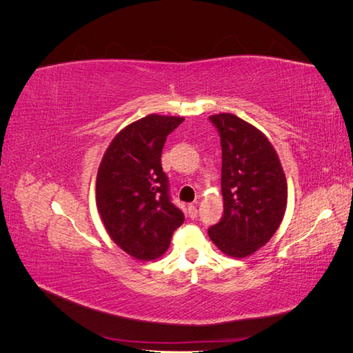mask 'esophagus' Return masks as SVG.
<instances>
[{
  "mask_svg": "<svg viewBox=\"0 0 353 353\" xmlns=\"http://www.w3.org/2000/svg\"><path fill=\"white\" fill-rule=\"evenodd\" d=\"M197 203H193V205L188 206V215L190 218H196L197 216Z\"/></svg>",
  "mask_w": 353,
  "mask_h": 353,
  "instance_id": "1",
  "label": "esophagus"
}]
</instances>
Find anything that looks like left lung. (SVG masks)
I'll return each mask as SVG.
<instances>
[{
  "label": "left lung",
  "mask_w": 353,
  "mask_h": 353,
  "mask_svg": "<svg viewBox=\"0 0 353 353\" xmlns=\"http://www.w3.org/2000/svg\"><path fill=\"white\" fill-rule=\"evenodd\" d=\"M209 121L221 138L223 216L208 232L221 252L245 258L280 227L287 206L285 175L268 138L254 126L231 113Z\"/></svg>",
  "instance_id": "obj_1"
}]
</instances>
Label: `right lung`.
Listing matches in <instances>:
<instances>
[{
	"label": "right lung",
	"instance_id": "obj_1",
	"mask_svg": "<svg viewBox=\"0 0 353 353\" xmlns=\"http://www.w3.org/2000/svg\"><path fill=\"white\" fill-rule=\"evenodd\" d=\"M184 117L148 114L114 137L97 174V208L112 240L140 261L162 256L184 213L172 203L160 157Z\"/></svg>",
	"mask_w": 353,
	"mask_h": 353
}]
</instances>
